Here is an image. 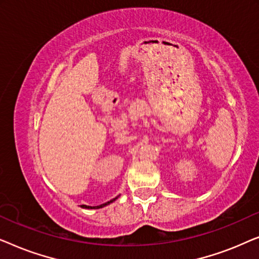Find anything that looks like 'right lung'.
Instances as JSON below:
<instances>
[{
	"mask_svg": "<svg viewBox=\"0 0 259 259\" xmlns=\"http://www.w3.org/2000/svg\"><path fill=\"white\" fill-rule=\"evenodd\" d=\"M116 198L118 197H115V198H113L112 200H109V201H107V203H105V204H101V205H99V206H87V205H81V207H83V208H100V207H104V206H106V205H108L109 203H112V201H114Z\"/></svg>",
	"mask_w": 259,
	"mask_h": 259,
	"instance_id": "obj_1",
	"label": "right lung"
}]
</instances>
